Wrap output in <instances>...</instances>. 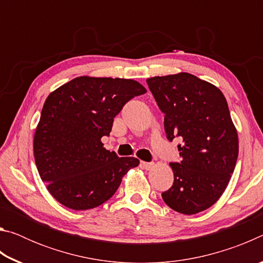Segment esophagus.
<instances>
[{
  "label": "esophagus",
  "instance_id": "1",
  "mask_svg": "<svg viewBox=\"0 0 263 263\" xmlns=\"http://www.w3.org/2000/svg\"><path fill=\"white\" fill-rule=\"evenodd\" d=\"M140 166L142 169H146V171H149L151 168L154 166L153 162H145V161H141L140 162Z\"/></svg>",
  "mask_w": 263,
  "mask_h": 263
}]
</instances>
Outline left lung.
I'll list each match as a JSON object with an SVG mask.
<instances>
[{"mask_svg":"<svg viewBox=\"0 0 263 263\" xmlns=\"http://www.w3.org/2000/svg\"><path fill=\"white\" fill-rule=\"evenodd\" d=\"M164 114L168 140L179 145L181 163H169L172 188L162 193L167 205L183 215L212 206L228 186L237 163L238 132L219 88L189 73L146 80Z\"/></svg>","mask_w":263,"mask_h":263,"instance_id":"left-lung-1","label":"left lung"}]
</instances>
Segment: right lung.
<instances>
[{"label":"right lung","mask_w":263,"mask_h":263,"mask_svg":"<svg viewBox=\"0 0 263 263\" xmlns=\"http://www.w3.org/2000/svg\"><path fill=\"white\" fill-rule=\"evenodd\" d=\"M147 91L131 79L79 77L53 90L44 103L33 138L34 161L46 189L72 210L101 205L124 175L139 164L104 148L124 104Z\"/></svg>","instance_id":"right-lung-1"}]
</instances>
